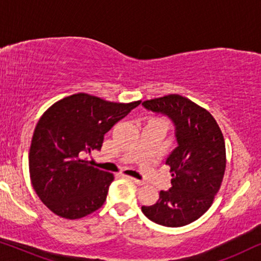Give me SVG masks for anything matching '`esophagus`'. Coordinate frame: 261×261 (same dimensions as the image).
I'll return each instance as SVG.
<instances>
[{
    "mask_svg": "<svg viewBox=\"0 0 261 261\" xmlns=\"http://www.w3.org/2000/svg\"><path fill=\"white\" fill-rule=\"evenodd\" d=\"M127 178H128V179H129V180L133 181V183L137 184V185H144V184H145V181L139 180V179H137V178H134V177H129V176H127Z\"/></svg>",
    "mask_w": 261,
    "mask_h": 261,
    "instance_id": "esophagus-1",
    "label": "esophagus"
}]
</instances>
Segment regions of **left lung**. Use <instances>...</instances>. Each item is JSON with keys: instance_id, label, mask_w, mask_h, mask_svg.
Wrapping results in <instances>:
<instances>
[{"instance_id": "1", "label": "left lung", "mask_w": 261, "mask_h": 261, "mask_svg": "<svg viewBox=\"0 0 261 261\" xmlns=\"http://www.w3.org/2000/svg\"><path fill=\"white\" fill-rule=\"evenodd\" d=\"M142 106L173 121L178 146L165 162L172 187L159 192L155 204L141 210L162 226H187L212 206L222 184L227 163L223 134L208 110L184 96L170 94Z\"/></svg>"}]
</instances>
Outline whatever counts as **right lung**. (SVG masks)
<instances>
[{"label": "right lung", "instance_id": "1", "mask_svg": "<svg viewBox=\"0 0 261 261\" xmlns=\"http://www.w3.org/2000/svg\"><path fill=\"white\" fill-rule=\"evenodd\" d=\"M140 103L110 102L78 92L42 114L31 142L30 176L52 213L77 220L101 208L114 174L91 166L83 156L101 149L107 132Z\"/></svg>", "mask_w": 261, "mask_h": 261}]
</instances>
